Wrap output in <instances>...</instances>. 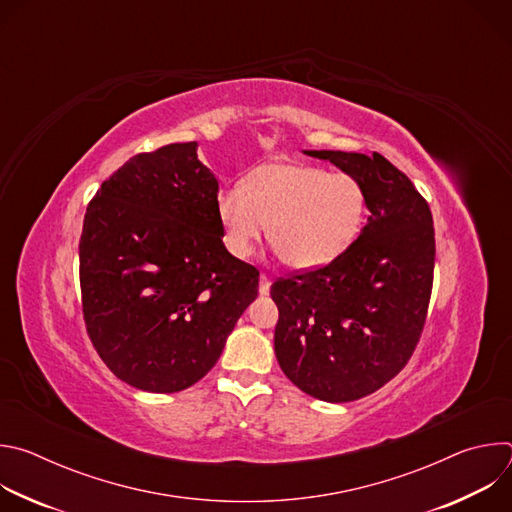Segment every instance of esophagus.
<instances>
[{"instance_id": "1", "label": "esophagus", "mask_w": 512, "mask_h": 512, "mask_svg": "<svg viewBox=\"0 0 512 512\" xmlns=\"http://www.w3.org/2000/svg\"><path fill=\"white\" fill-rule=\"evenodd\" d=\"M269 285H271L269 277H267L265 273H261V275H259V294H261V296H267V294H269Z\"/></svg>"}]
</instances>
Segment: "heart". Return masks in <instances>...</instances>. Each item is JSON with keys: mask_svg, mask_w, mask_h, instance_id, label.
<instances>
[{"mask_svg": "<svg viewBox=\"0 0 512 512\" xmlns=\"http://www.w3.org/2000/svg\"><path fill=\"white\" fill-rule=\"evenodd\" d=\"M227 251L247 259L267 239L291 269H316L336 259L358 235L367 196L348 174L304 164L259 166L247 182L227 184L214 196Z\"/></svg>", "mask_w": 512, "mask_h": 512, "instance_id": "heart-1", "label": "heart"}]
</instances>
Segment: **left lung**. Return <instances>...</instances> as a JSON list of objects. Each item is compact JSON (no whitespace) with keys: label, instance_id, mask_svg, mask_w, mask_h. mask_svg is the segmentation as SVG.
<instances>
[{"label":"left lung","instance_id":"left-lung-1","mask_svg":"<svg viewBox=\"0 0 512 512\" xmlns=\"http://www.w3.org/2000/svg\"><path fill=\"white\" fill-rule=\"evenodd\" d=\"M304 154L356 178L371 216L336 259L271 285L275 356L304 393L346 403L399 375L421 338L433 285V218L413 182L377 152Z\"/></svg>","mask_w":512,"mask_h":512}]
</instances>
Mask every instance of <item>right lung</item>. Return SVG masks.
I'll return each mask as SVG.
<instances>
[{
    "instance_id": "obj_1",
    "label": "right lung",
    "mask_w": 512,
    "mask_h": 512,
    "mask_svg": "<svg viewBox=\"0 0 512 512\" xmlns=\"http://www.w3.org/2000/svg\"><path fill=\"white\" fill-rule=\"evenodd\" d=\"M196 150L129 158L89 202L79 243L87 334L117 379L150 393L200 381L259 289L223 243L218 180Z\"/></svg>"
}]
</instances>
